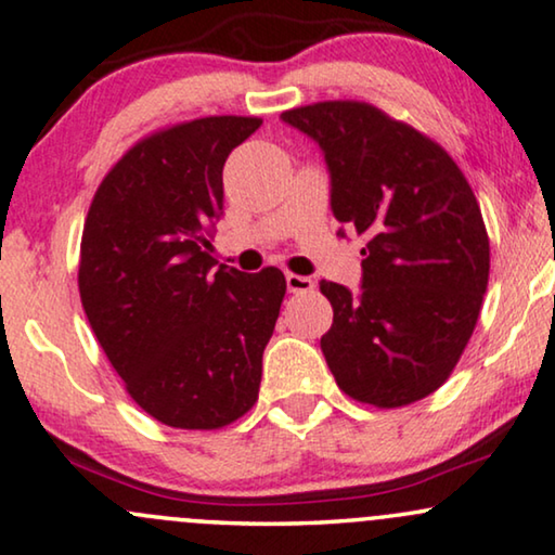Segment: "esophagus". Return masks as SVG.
I'll use <instances>...</instances> for the list:
<instances>
[{
	"label": "esophagus",
	"instance_id": "1",
	"mask_svg": "<svg viewBox=\"0 0 555 555\" xmlns=\"http://www.w3.org/2000/svg\"><path fill=\"white\" fill-rule=\"evenodd\" d=\"M285 283H287V291H291V293H310V291H313V280L306 278V275H295V272H287Z\"/></svg>",
	"mask_w": 555,
	"mask_h": 555
}]
</instances>
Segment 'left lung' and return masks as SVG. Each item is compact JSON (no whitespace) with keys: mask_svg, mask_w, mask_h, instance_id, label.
I'll list each match as a JSON object with an SVG mask.
<instances>
[{"mask_svg":"<svg viewBox=\"0 0 555 555\" xmlns=\"http://www.w3.org/2000/svg\"><path fill=\"white\" fill-rule=\"evenodd\" d=\"M280 118L321 146L333 217L366 237L361 293L321 283L333 306L321 338L331 374L378 409L429 397L457 366L488 291L490 240L465 173L369 103L325 101Z\"/></svg>","mask_w":555,"mask_h":555,"instance_id":"left-lung-1","label":"left lung"}]
</instances>
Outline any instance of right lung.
Masks as SVG:
<instances>
[{"label":"right lung","instance_id":"right-lung-1","mask_svg":"<svg viewBox=\"0 0 555 555\" xmlns=\"http://www.w3.org/2000/svg\"><path fill=\"white\" fill-rule=\"evenodd\" d=\"M260 118L151 133L105 173L80 242L82 310L111 366L166 427L219 429L257 401L285 275L215 268L222 169Z\"/></svg>","mask_w":555,"mask_h":555}]
</instances>
